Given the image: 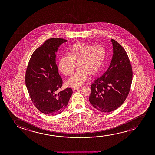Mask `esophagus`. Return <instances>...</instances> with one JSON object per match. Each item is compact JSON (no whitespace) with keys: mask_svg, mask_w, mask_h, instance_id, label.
Here are the masks:
<instances>
[{"mask_svg":"<svg viewBox=\"0 0 155 155\" xmlns=\"http://www.w3.org/2000/svg\"><path fill=\"white\" fill-rule=\"evenodd\" d=\"M81 88H83L82 86H80V87H74V90H77V89H81Z\"/></svg>","mask_w":155,"mask_h":155,"instance_id":"1","label":"esophagus"}]
</instances>
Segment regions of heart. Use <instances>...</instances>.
Instances as JSON below:
<instances>
[{
	"instance_id": "heart-1",
	"label": "heart",
	"mask_w": 155,
	"mask_h": 155,
	"mask_svg": "<svg viewBox=\"0 0 155 155\" xmlns=\"http://www.w3.org/2000/svg\"><path fill=\"white\" fill-rule=\"evenodd\" d=\"M69 56L60 59L58 68L66 76H71L76 67V72L67 81L69 86H78L87 79L88 74L94 75L99 72L106 57V51L100 45H91L77 42L69 49Z\"/></svg>"
}]
</instances>
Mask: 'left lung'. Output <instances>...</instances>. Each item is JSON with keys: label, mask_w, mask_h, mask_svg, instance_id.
Returning <instances> with one entry per match:
<instances>
[{"label": "left lung", "mask_w": 155, "mask_h": 155, "mask_svg": "<svg viewBox=\"0 0 155 155\" xmlns=\"http://www.w3.org/2000/svg\"><path fill=\"white\" fill-rule=\"evenodd\" d=\"M112 59L108 69L91 85L89 100L94 108L104 113L117 110L125 101L132 81V69L123 47L111 39Z\"/></svg>", "instance_id": "left-lung-1"}]
</instances>
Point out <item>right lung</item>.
Segmentation results:
<instances>
[{
	"label": "right lung",
	"instance_id": "right-lung-1",
	"mask_svg": "<svg viewBox=\"0 0 155 155\" xmlns=\"http://www.w3.org/2000/svg\"><path fill=\"white\" fill-rule=\"evenodd\" d=\"M67 40L54 38L45 41L34 51L28 64L25 84L32 103L41 112L55 115L64 111L68 105L72 90L62 91L63 81L56 64V53Z\"/></svg>",
	"mask_w": 155,
	"mask_h": 155
}]
</instances>
